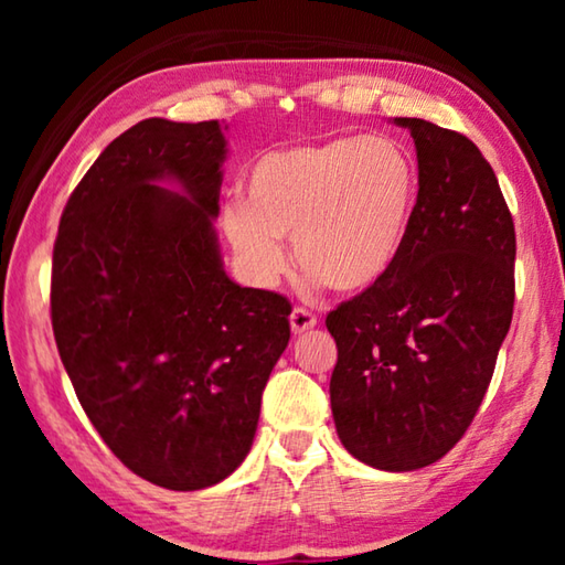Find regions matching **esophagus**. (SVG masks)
<instances>
[{"label":"esophagus","instance_id":"esophagus-1","mask_svg":"<svg viewBox=\"0 0 565 565\" xmlns=\"http://www.w3.org/2000/svg\"><path fill=\"white\" fill-rule=\"evenodd\" d=\"M289 321H291V331L296 333V337L317 327V317H313L309 309H301V306H296V309L291 311Z\"/></svg>","mask_w":565,"mask_h":565}]
</instances>
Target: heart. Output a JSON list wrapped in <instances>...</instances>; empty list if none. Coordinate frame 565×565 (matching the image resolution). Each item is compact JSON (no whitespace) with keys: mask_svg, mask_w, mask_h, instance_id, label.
Returning a JSON list of instances; mask_svg holds the SVG:
<instances>
[{"mask_svg":"<svg viewBox=\"0 0 565 565\" xmlns=\"http://www.w3.org/2000/svg\"><path fill=\"white\" fill-rule=\"evenodd\" d=\"M418 167L391 137L296 145L256 161L246 196L222 204V226L246 274L274 286L286 269L281 236L309 281L374 289L406 252L418 209Z\"/></svg>","mask_w":565,"mask_h":565,"instance_id":"1","label":"heart"}]
</instances>
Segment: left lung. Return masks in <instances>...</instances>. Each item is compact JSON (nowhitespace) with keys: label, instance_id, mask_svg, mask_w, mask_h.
I'll list each match as a JSON object with an SVG mask.
<instances>
[{"label":"left lung","instance_id":"8db88e82","mask_svg":"<svg viewBox=\"0 0 565 565\" xmlns=\"http://www.w3.org/2000/svg\"><path fill=\"white\" fill-rule=\"evenodd\" d=\"M418 159V209L384 281L337 306L331 411L379 471H416L461 441L513 317L515 228L489 161L463 134L398 117Z\"/></svg>","mask_w":565,"mask_h":565}]
</instances>
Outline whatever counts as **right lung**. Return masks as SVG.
Instances as JSON below:
<instances>
[{
	"label": "right lung",
	"mask_w": 565,
	"mask_h": 565,
	"mask_svg": "<svg viewBox=\"0 0 565 565\" xmlns=\"http://www.w3.org/2000/svg\"><path fill=\"white\" fill-rule=\"evenodd\" d=\"M224 129L134 124L72 191L52 256V329L76 398L111 454L169 491L236 471L291 337L286 296L224 271Z\"/></svg>",
	"instance_id": "right-lung-1"
}]
</instances>
